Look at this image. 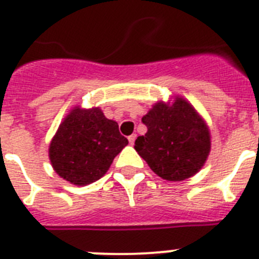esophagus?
I'll use <instances>...</instances> for the list:
<instances>
[{
    "mask_svg": "<svg viewBox=\"0 0 259 259\" xmlns=\"http://www.w3.org/2000/svg\"><path fill=\"white\" fill-rule=\"evenodd\" d=\"M135 140H136V135H135V134L128 137V141H130V144H131V145H134Z\"/></svg>",
    "mask_w": 259,
    "mask_h": 259,
    "instance_id": "esophagus-1",
    "label": "esophagus"
}]
</instances>
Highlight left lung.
Segmentation results:
<instances>
[{"label":"left lung","mask_w":259,"mask_h":259,"mask_svg":"<svg viewBox=\"0 0 259 259\" xmlns=\"http://www.w3.org/2000/svg\"><path fill=\"white\" fill-rule=\"evenodd\" d=\"M141 122L148 131L135 141V149L149 167L170 182L197 172L210 152V134L196 110L182 98L171 106L158 102Z\"/></svg>","instance_id":"1"}]
</instances>
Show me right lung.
Here are the masks:
<instances>
[{
    "label": "right lung",
    "mask_w": 259,
    "mask_h": 259,
    "mask_svg": "<svg viewBox=\"0 0 259 259\" xmlns=\"http://www.w3.org/2000/svg\"><path fill=\"white\" fill-rule=\"evenodd\" d=\"M128 140L98 107H75L59 125L49 158L61 178L76 185L96 182L106 174Z\"/></svg>",
    "instance_id": "obj_1"
}]
</instances>
